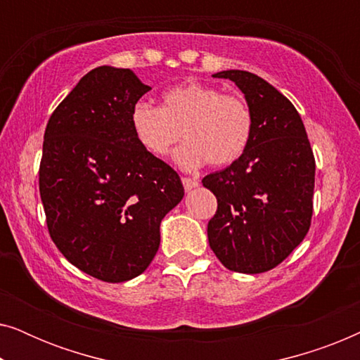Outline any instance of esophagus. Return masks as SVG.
Listing matches in <instances>:
<instances>
[{
	"mask_svg": "<svg viewBox=\"0 0 360 360\" xmlns=\"http://www.w3.org/2000/svg\"><path fill=\"white\" fill-rule=\"evenodd\" d=\"M181 184H184V186H185V191H191L200 185V181L196 179H188V176H184V179H181Z\"/></svg>",
	"mask_w": 360,
	"mask_h": 360,
	"instance_id": "1",
	"label": "esophagus"
}]
</instances>
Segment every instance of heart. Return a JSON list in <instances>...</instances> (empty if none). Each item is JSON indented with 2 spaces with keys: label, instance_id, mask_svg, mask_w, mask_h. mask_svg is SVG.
I'll use <instances>...</instances> for the list:
<instances>
[{
  "label": "heart",
  "instance_id": "b5f03b06",
  "mask_svg": "<svg viewBox=\"0 0 360 360\" xmlns=\"http://www.w3.org/2000/svg\"><path fill=\"white\" fill-rule=\"evenodd\" d=\"M129 122L136 141L147 154L164 159L176 142L186 141L175 154L184 169L229 165L248 149L252 137V112L244 98L219 88L188 82L162 93L160 108L137 101Z\"/></svg>",
  "mask_w": 360,
  "mask_h": 360
}]
</instances>
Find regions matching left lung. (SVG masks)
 <instances>
[{"label": "left lung", "instance_id": "left-lung-1", "mask_svg": "<svg viewBox=\"0 0 360 360\" xmlns=\"http://www.w3.org/2000/svg\"><path fill=\"white\" fill-rule=\"evenodd\" d=\"M213 77L244 93L254 127L244 154L203 179L218 200L210 248L233 272L262 274L283 262L311 224L313 150L298 111L277 88L245 70Z\"/></svg>", "mask_w": 360, "mask_h": 360}]
</instances>
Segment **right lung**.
<instances>
[{"label": "right lung", "mask_w": 360, "mask_h": 360, "mask_svg": "<svg viewBox=\"0 0 360 360\" xmlns=\"http://www.w3.org/2000/svg\"><path fill=\"white\" fill-rule=\"evenodd\" d=\"M149 90L129 68H93L44 134L39 191L49 234L68 262L103 282L149 267L162 219L185 195L179 174L132 134L131 108Z\"/></svg>", "instance_id": "1"}]
</instances>
